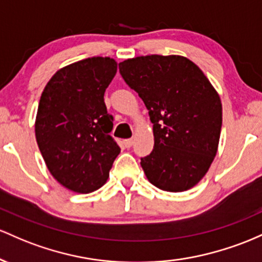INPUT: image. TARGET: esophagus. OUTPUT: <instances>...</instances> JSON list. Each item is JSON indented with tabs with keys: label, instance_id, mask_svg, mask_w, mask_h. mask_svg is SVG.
Returning a JSON list of instances; mask_svg holds the SVG:
<instances>
[{
	"label": "esophagus",
	"instance_id": "esophagus-1",
	"mask_svg": "<svg viewBox=\"0 0 262 262\" xmlns=\"http://www.w3.org/2000/svg\"><path fill=\"white\" fill-rule=\"evenodd\" d=\"M123 145H125L126 148H130V147L134 145V140L132 139H127V140H123Z\"/></svg>",
	"mask_w": 262,
	"mask_h": 262
}]
</instances>
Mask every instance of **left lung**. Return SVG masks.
<instances>
[{
	"label": "left lung",
	"instance_id": "1",
	"mask_svg": "<svg viewBox=\"0 0 262 262\" xmlns=\"http://www.w3.org/2000/svg\"><path fill=\"white\" fill-rule=\"evenodd\" d=\"M119 69L154 123V151L141 158L147 179L166 192L193 188L218 151L219 94L199 67L182 55L136 57L121 61Z\"/></svg>",
	"mask_w": 262,
	"mask_h": 262
}]
</instances>
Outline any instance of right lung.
I'll return each mask as SVG.
<instances>
[{"label": "right lung", "mask_w": 262, "mask_h": 262, "mask_svg": "<svg viewBox=\"0 0 262 262\" xmlns=\"http://www.w3.org/2000/svg\"><path fill=\"white\" fill-rule=\"evenodd\" d=\"M116 72L113 58L75 61L58 70L40 96L34 125L38 147L53 177L75 193L104 186L121 151L108 135L114 123L104 101Z\"/></svg>", "instance_id": "obj_1"}]
</instances>
